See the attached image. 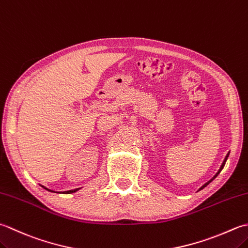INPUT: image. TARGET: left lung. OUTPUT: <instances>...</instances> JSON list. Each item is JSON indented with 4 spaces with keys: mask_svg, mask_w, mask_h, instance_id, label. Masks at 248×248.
Returning <instances> with one entry per match:
<instances>
[{
    "mask_svg": "<svg viewBox=\"0 0 248 248\" xmlns=\"http://www.w3.org/2000/svg\"><path fill=\"white\" fill-rule=\"evenodd\" d=\"M228 156H229V154H228L227 155V156H226V158H225V160H224V162H222V164H221V167H220V169H219V171H218L216 174H215V176L214 177H213L212 179H211V181H208L206 184H204V185H203L201 188H200V190H201V189H203V188H204V187H206L207 185H208V184H210L212 181H214V179L217 177V175H218V174H219L220 172H221V170L222 169H224V167H225V163H226V161H227V159H228Z\"/></svg>",
    "mask_w": 248,
    "mask_h": 248,
    "instance_id": "1",
    "label": "left lung"
}]
</instances>
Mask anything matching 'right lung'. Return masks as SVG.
Masks as SVG:
<instances>
[{
	"label": "right lung",
	"instance_id": "right-lung-1",
	"mask_svg": "<svg viewBox=\"0 0 248 248\" xmlns=\"http://www.w3.org/2000/svg\"><path fill=\"white\" fill-rule=\"evenodd\" d=\"M44 188H45V187H44ZM45 189H46V190H48V191H52V190H50V189H47V188H45ZM77 190H78V189H74V190H67V191H64L63 193H73V192H75ZM52 192H55V191H52Z\"/></svg>",
	"mask_w": 248,
	"mask_h": 248
}]
</instances>
